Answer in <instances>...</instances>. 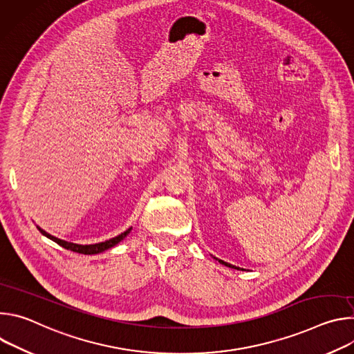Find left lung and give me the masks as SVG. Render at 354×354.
<instances>
[{
  "instance_id": "left-lung-1",
  "label": "left lung",
  "mask_w": 354,
  "mask_h": 354,
  "mask_svg": "<svg viewBox=\"0 0 354 354\" xmlns=\"http://www.w3.org/2000/svg\"><path fill=\"white\" fill-rule=\"evenodd\" d=\"M216 261H218L221 265H224V266H228V268H232V269H236V270H243V269H241V268H236V266H234V265H230V263H227V262H224V261H220V259H217V258H214Z\"/></svg>"
}]
</instances>
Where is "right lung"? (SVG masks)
Wrapping results in <instances>:
<instances>
[{
  "mask_svg": "<svg viewBox=\"0 0 354 354\" xmlns=\"http://www.w3.org/2000/svg\"><path fill=\"white\" fill-rule=\"evenodd\" d=\"M37 230H39L44 236H47L48 239L55 241V242L59 243L60 246H63V248H66V249H68V250L77 252V254H84V255H96V254H100V252H104V250H106V249H109V248L118 245V243H119L122 239H124V238L129 235V232L131 231V228H129V230H126L124 232H122L120 235H118V236H115V238H112V239H108V241H105V242H99V243H93V245H78V243H73V242H67V241L59 239V238H56V236H53V235L47 234L46 231H43V230L39 228V227H37Z\"/></svg>",
  "mask_w": 354,
  "mask_h": 354,
  "instance_id": "right-lung-1",
  "label": "right lung"
}]
</instances>
